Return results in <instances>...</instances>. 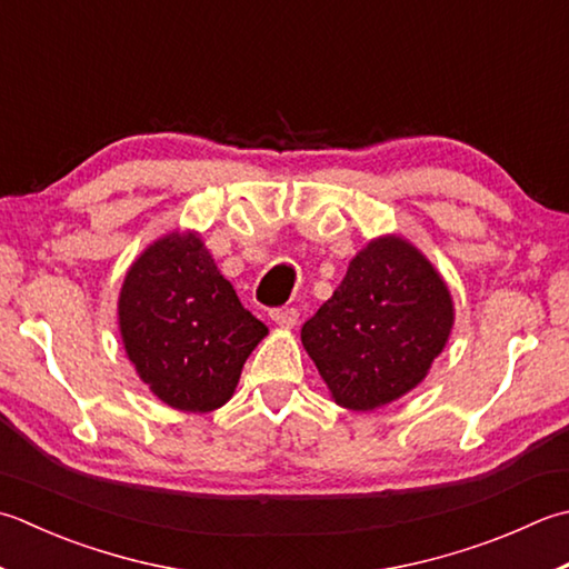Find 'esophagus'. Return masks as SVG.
Masks as SVG:
<instances>
[{"instance_id": "obj_1", "label": "esophagus", "mask_w": 569, "mask_h": 569, "mask_svg": "<svg viewBox=\"0 0 569 569\" xmlns=\"http://www.w3.org/2000/svg\"><path fill=\"white\" fill-rule=\"evenodd\" d=\"M298 318H300V313H298V308H293V306H281V308L271 310V320L281 328H293Z\"/></svg>"}]
</instances>
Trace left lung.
<instances>
[{
  "mask_svg": "<svg viewBox=\"0 0 569 569\" xmlns=\"http://www.w3.org/2000/svg\"><path fill=\"white\" fill-rule=\"evenodd\" d=\"M453 326L447 283L411 243L370 241L300 330L340 407L377 409L425 380Z\"/></svg>",
  "mask_w": 569,
  "mask_h": 569,
  "instance_id": "8db88e82",
  "label": "left lung"
}]
</instances>
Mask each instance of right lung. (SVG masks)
I'll return each mask as SVG.
<instances>
[{"label":"right lung","mask_w":569,"mask_h":569,"mask_svg":"<svg viewBox=\"0 0 569 569\" xmlns=\"http://www.w3.org/2000/svg\"><path fill=\"white\" fill-rule=\"evenodd\" d=\"M128 358L164 405L211 411L269 332L217 271L197 233H170L126 276L118 303Z\"/></svg>","instance_id":"add662e5"}]
</instances>
